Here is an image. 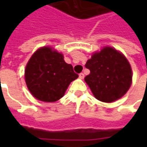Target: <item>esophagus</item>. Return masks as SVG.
<instances>
[{
  "mask_svg": "<svg viewBox=\"0 0 147 147\" xmlns=\"http://www.w3.org/2000/svg\"><path fill=\"white\" fill-rule=\"evenodd\" d=\"M79 78H80L81 79H82V78H84V74H83V73H81V74H79Z\"/></svg>",
  "mask_w": 147,
  "mask_h": 147,
  "instance_id": "34e87169",
  "label": "esophagus"
}]
</instances>
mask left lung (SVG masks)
I'll return each mask as SVG.
<instances>
[{
  "label": "left lung",
  "mask_w": 147,
  "mask_h": 147,
  "mask_svg": "<svg viewBox=\"0 0 147 147\" xmlns=\"http://www.w3.org/2000/svg\"><path fill=\"white\" fill-rule=\"evenodd\" d=\"M85 66L90 74L84 80L100 101L112 102L121 98L131 86V66L115 49L107 47L93 54Z\"/></svg>",
  "instance_id": "obj_1"
}]
</instances>
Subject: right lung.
<instances>
[{
	"mask_svg": "<svg viewBox=\"0 0 147 147\" xmlns=\"http://www.w3.org/2000/svg\"><path fill=\"white\" fill-rule=\"evenodd\" d=\"M78 77L73 66L65 63L63 55L50 47L37 50L26 66L27 87L35 98L45 102L59 100Z\"/></svg>",
	"mask_w": 147,
	"mask_h": 147,
	"instance_id": "obj_1",
	"label": "right lung"
}]
</instances>
